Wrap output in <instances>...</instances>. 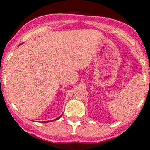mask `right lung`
Instances as JSON below:
<instances>
[{"label": "right lung", "instance_id": "1", "mask_svg": "<svg viewBox=\"0 0 150 150\" xmlns=\"http://www.w3.org/2000/svg\"><path fill=\"white\" fill-rule=\"evenodd\" d=\"M62 116H60V117H58L57 119H56V120H59V119L61 118V117H62ZM53 120H51V121H46V122H52V121H53Z\"/></svg>", "mask_w": 150, "mask_h": 150}]
</instances>
